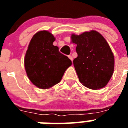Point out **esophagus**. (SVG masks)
Listing matches in <instances>:
<instances>
[{"instance_id":"34e87169","label":"esophagus","mask_w":128,"mask_h":128,"mask_svg":"<svg viewBox=\"0 0 128 128\" xmlns=\"http://www.w3.org/2000/svg\"><path fill=\"white\" fill-rule=\"evenodd\" d=\"M68 58H69L70 60L72 62V60H73V58H72V56H70V55H69V56H68Z\"/></svg>"}]
</instances>
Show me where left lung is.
<instances>
[{"instance_id":"1","label":"left lung","mask_w":128,"mask_h":128,"mask_svg":"<svg viewBox=\"0 0 128 128\" xmlns=\"http://www.w3.org/2000/svg\"><path fill=\"white\" fill-rule=\"evenodd\" d=\"M78 57L73 61L80 82L84 86L98 90L108 84L114 74V56L105 38L96 30L80 35L72 34Z\"/></svg>"}]
</instances>
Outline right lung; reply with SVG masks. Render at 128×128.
<instances>
[{
    "instance_id": "obj_1",
    "label": "right lung",
    "mask_w": 128,
    "mask_h": 128,
    "mask_svg": "<svg viewBox=\"0 0 128 128\" xmlns=\"http://www.w3.org/2000/svg\"><path fill=\"white\" fill-rule=\"evenodd\" d=\"M54 40L47 30L38 31L30 40L26 51L24 66L27 76L39 88H50L58 84L72 65L70 60L53 46Z\"/></svg>"
}]
</instances>
